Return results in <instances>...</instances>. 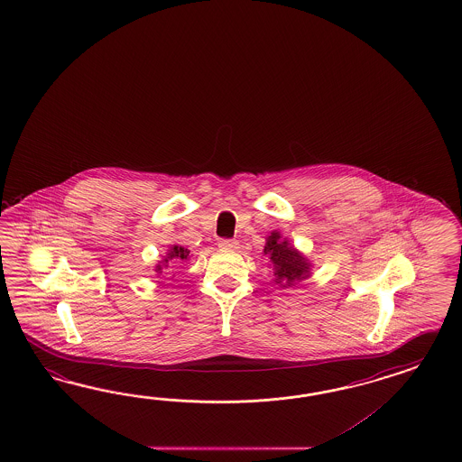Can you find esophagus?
<instances>
[{"label":"esophagus","instance_id":"1","mask_svg":"<svg viewBox=\"0 0 462 462\" xmlns=\"http://www.w3.org/2000/svg\"><path fill=\"white\" fill-rule=\"evenodd\" d=\"M237 240H232V238H220L218 240V247L222 250L237 249Z\"/></svg>","mask_w":462,"mask_h":462}]
</instances>
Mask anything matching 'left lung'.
<instances>
[{
	"mask_svg": "<svg viewBox=\"0 0 462 462\" xmlns=\"http://www.w3.org/2000/svg\"><path fill=\"white\" fill-rule=\"evenodd\" d=\"M263 254L271 259V263L274 265L277 284L284 282L286 286H291L292 282L302 281L310 275L308 261L300 255L298 250L292 249L287 244V240H281L279 232H273L271 237L267 238Z\"/></svg>",
	"mask_w": 462,
	"mask_h": 462,
	"instance_id": "left-lung-1",
	"label": "left lung"
}]
</instances>
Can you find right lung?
<instances>
[{"label":"right lung","mask_w":462,"mask_h":462,"mask_svg":"<svg viewBox=\"0 0 462 462\" xmlns=\"http://www.w3.org/2000/svg\"><path fill=\"white\" fill-rule=\"evenodd\" d=\"M187 257V249H183V247H180V245H173V247H171V250L168 252V255L164 257V261H162V263H164V265H156V273H162V267H168V263H180V261H185Z\"/></svg>","instance_id":"add662e5"}]
</instances>
